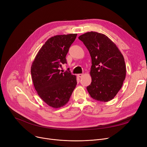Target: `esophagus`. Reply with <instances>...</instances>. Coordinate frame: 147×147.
Wrapping results in <instances>:
<instances>
[{
    "mask_svg": "<svg viewBox=\"0 0 147 147\" xmlns=\"http://www.w3.org/2000/svg\"><path fill=\"white\" fill-rule=\"evenodd\" d=\"M83 74H78V76L79 77V78H82V77L83 76Z\"/></svg>",
    "mask_w": 147,
    "mask_h": 147,
    "instance_id": "1",
    "label": "esophagus"
}]
</instances>
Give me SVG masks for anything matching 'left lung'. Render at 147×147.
<instances>
[{
  "instance_id": "obj_1",
  "label": "left lung",
  "mask_w": 147,
  "mask_h": 147,
  "mask_svg": "<svg viewBox=\"0 0 147 147\" xmlns=\"http://www.w3.org/2000/svg\"><path fill=\"white\" fill-rule=\"evenodd\" d=\"M92 59V82L86 88L90 96L101 102L113 99L126 78V64L115 44L104 34L90 32L79 37Z\"/></svg>"
}]
</instances>
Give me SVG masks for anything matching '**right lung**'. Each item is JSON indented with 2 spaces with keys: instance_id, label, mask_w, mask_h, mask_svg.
Listing matches in <instances>:
<instances>
[{
  "instance_id": "right-lung-1",
  "label": "right lung",
  "mask_w": 147,
  "mask_h": 147,
  "mask_svg": "<svg viewBox=\"0 0 147 147\" xmlns=\"http://www.w3.org/2000/svg\"><path fill=\"white\" fill-rule=\"evenodd\" d=\"M77 35H57L49 38L38 52L31 67L37 94L46 104L55 109L68 102L76 86V76L68 69L61 73L59 68L67 64L65 57Z\"/></svg>"
}]
</instances>
